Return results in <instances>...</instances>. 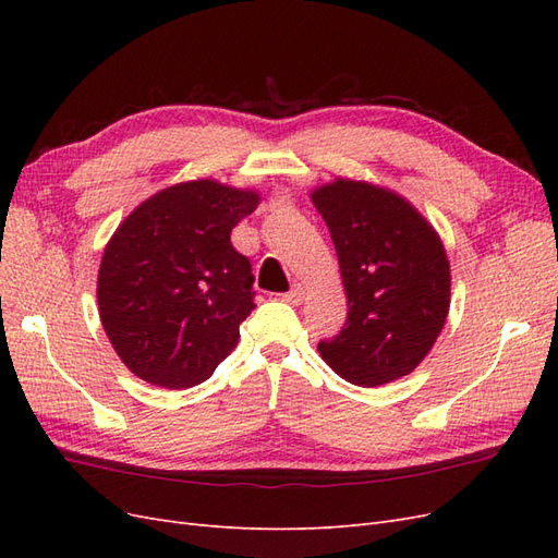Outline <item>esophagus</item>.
I'll return each instance as SVG.
<instances>
[{"instance_id":"34e87169","label":"esophagus","mask_w":558,"mask_h":558,"mask_svg":"<svg viewBox=\"0 0 558 558\" xmlns=\"http://www.w3.org/2000/svg\"><path fill=\"white\" fill-rule=\"evenodd\" d=\"M302 298H305V289H302L300 283H295L289 293H283V300L289 302V305H300Z\"/></svg>"}]
</instances>
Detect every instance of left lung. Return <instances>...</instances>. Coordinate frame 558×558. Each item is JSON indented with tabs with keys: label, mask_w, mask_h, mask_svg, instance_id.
<instances>
[{
	"label": "left lung",
	"mask_w": 558,
	"mask_h": 558,
	"mask_svg": "<svg viewBox=\"0 0 558 558\" xmlns=\"http://www.w3.org/2000/svg\"><path fill=\"white\" fill-rule=\"evenodd\" d=\"M330 230L347 291L342 330L318 342L342 379L379 386L410 375L449 312V260L410 202L337 179L312 195Z\"/></svg>",
	"instance_id": "obj_1"
}]
</instances>
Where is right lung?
<instances>
[{"mask_svg":"<svg viewBox=\"0 0 558 558\" xmlns=\"http://www.w3.org/2000/svg\"><path fill=\"white\" fill-rule=\"evenodd\" d=\"M256 205L251 191L189 181L146 199L116 230L99 265L97 302L130 373L189 388L234 349L256 291L230 232Z\"/></svg>","mask_w":558,"mask_h":558,"instance_id":"1","label":"right lung"}]
</instances>
